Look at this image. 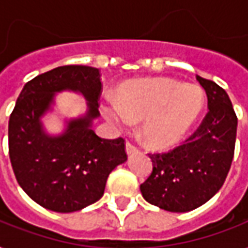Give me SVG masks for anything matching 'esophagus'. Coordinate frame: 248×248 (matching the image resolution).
<instances>
[{
	"instance_id": "34e87169",
	"label": "esophagus",
	"mask_w": 248,
	"mask_h": 248,
	"mask_svg": "<svg viewBox=\"0 0 248 248\" xmlns=\"http://www.w3.org/2000/svg\"><path fill=\"white\" fill-rule=\"evenodd\" d=\"M137 152V148L133 145V143H130V142H126V153L129 154H134Z\"/></svg>"
}]
</instances>
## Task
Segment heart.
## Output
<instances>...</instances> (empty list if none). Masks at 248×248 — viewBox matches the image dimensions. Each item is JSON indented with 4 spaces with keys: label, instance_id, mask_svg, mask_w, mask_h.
I'll return each instance as SVG.
<instances>
[{
    "label": "heart",
    "instance_id": "b5f03b06",
    "mask_svg": "<svg viewBox=\"0 0 248 248\" xmlns=\"http://www.w3.org/2000/svg\"><path fill=\"white\" fill-rule=\"evenodd\" d=\"M108 124L129 126L141 119V136L149 146L169 149L184 141L204 107L202 90L193 83L153 78L124 83L115 99L102 102Z\"/></svg>",
    "mask_w": 248,
    "mask_h": 248
}]
</instances>
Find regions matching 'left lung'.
I'll list each match as a JSON object with an SVG mask.
<instances>
[{
    "instance_id": "8db88e82",
    "label": "left lung",
    "mask_w": 248,
    "mask_h": 248,
    "mask_svg": "<svg viewBox=\"0 0 248 248\" xmlns=\"http://www.w3.org/2000/svg\"><path fill=\"white\" fill-rule=\"evenodd\" d=\"M205 90L208 114L184 145L164 154H149L153 172L141 184L143 199L169 212H189L219 192L231 168L238 118L227 93L196 75Z\"/></svg>"
}]
</instances>
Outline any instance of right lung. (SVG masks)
<instances>
[{"mask_svg": "<svg viewBox=\"0 0 248 248\" xmlns=\"http://www.w3.org/2000/svg\"><path fill=\"white\" fill-rule=\"evenodd\" d=\"M102 83L99 70L64 65L36 76L17 98L9 119V157L24 192L53 212H75L99 200L108 174L127 160L122 138L105 140L93 124L98 111ZM80 93L88 110L64 119L59 135L47 133L42 118L53 112L56 94Z\"/></svg>", "mask_w": 248, "mask_h": 248, "instance_id": "add662e5", "label": "right lung"}]
</instances>
